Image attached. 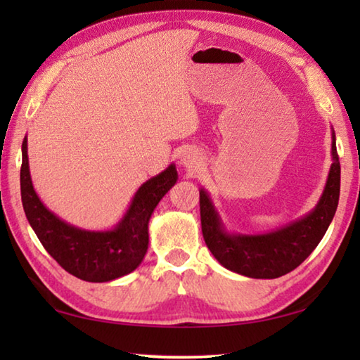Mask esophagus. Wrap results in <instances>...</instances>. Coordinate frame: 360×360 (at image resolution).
Here are the masks:
<instances>
[{
    "label": "esophagus",
    "instance_id": "esophagus-1",
    "mask_svg": "<svg viewBox=\"0 0 360 360\" xmlns=\"http://www.w3.org/2000/svg\"><path fill=\"white\" fill-rule=\"evenodd\" d=\"M179 160H181V165L184 167L187 172H197V169L202 167V163H203L202 154L195 149H186L181 154Z\"/></svg>",
    "mask_w": 360,
    "mask_h": 360
}]
</instances>
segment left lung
<instances>
[{"instance_id":"left-lung-1","label":"left lung","mask_w":360,"mask_h":360,"mask_svg":"<svg viewBox=\"0 0 360 360\" xmlns=\"http://www.w3.org/2000/svg\"><path fill=\"white\" fill-rule=\"evenodd\" d=\"M340 198V162L332 130V165L314 208L266 233H236L225 227L205 187L200 188V216L206 246L230 271L255 279H273L297 268L314 251L330 225Z\"/></svg>"}]
</instances>
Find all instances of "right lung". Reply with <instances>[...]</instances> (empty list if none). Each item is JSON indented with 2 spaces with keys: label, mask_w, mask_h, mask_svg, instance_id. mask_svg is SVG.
Segmentation results:
<instances>
[{
  "label": "right lung",
  "mask_w": 360,
  "mask_h": 360,
  "mask_svg": "<svg viewBox=\"0 0 360 360\" xmlns=\"http://www.w3.org/2000/svg\"><path fill=\"white\" fill-rule=\"evenodd\" d=\"M176 181L178 172L172 163L139 186L112 229H81L60 219L41 202L30 174L27 136L22 143L20 192L28 222L46 251L72 276L89 283H108L136 270L148 252L152 212Z\"/></svg>",
  "instance_id": "add662e5"
}]
</instances>
